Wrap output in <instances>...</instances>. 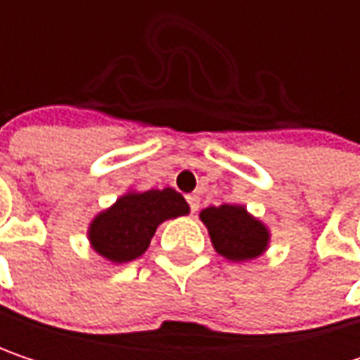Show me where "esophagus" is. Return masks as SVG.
<instances>
[{"label": "esophagus", "mask_w": 360, "mask_h": 360, "mask_svg": "<svg viewBox=\"0 0 360 360\" xmlns=\"http://www.w3.org/2000/svg\"><path fill=\"white\" fill-rule=\"evenodd\" d=\"M187 204H189V210L195 214V212H198V208H200V198H198L195 193H191V195H187Z\"/></svg>", "instance_id": "obj_1"}]
</instances>
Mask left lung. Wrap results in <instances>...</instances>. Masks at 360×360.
<instances>
[{
    "mask_svg": "<svg viewBox=\"0 0 360 360\" xmlns=\"http://www.w3.org/2000/svg\"><path fill=\"white\" fill-rule=\"evenodd\" d=\"M200 219L208 227L214 250L227 260H252L269 246V229L258 219H254L244 206H208L200 212Z\"/></svg>",
    "mask_w": 360,
    "mask_h": 360,
    "instance_id": "obj_1",
    "label": "left lung"
}]
</instances>
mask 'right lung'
I'll list each match as a JSON object with an SVG mask.
<instances>
[{"mask_svg":"<svg viewBox=\"0 0 360 360\" xmlns=\"http://www.w3.org/2000/svg\"><path fill=\"white\" fill-rule=\"evenodd\" d=\"M189 212L185 198L173 187L129 191L89 225L91 248L110 262H129L148 250L156 227Z\"/></svg>","mask_w":360,"mask_h":360,"instance_id":"right-lung-1","label":"right lung"}]
</instances>
